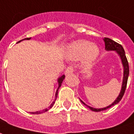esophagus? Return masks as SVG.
I'll list each match as a JSON object with an SVG mask.
<instances>
[{
    "mask_svg": "<svg viewBox=\"0 0 134 134\" xmlns=\"http://www.w3.org/2000/svg\"><path fill=\"white\" fill-rule=\"evenodd\" d=\"M73 72V67H68L67 70H65V75H70Z\"/></svg>",
    "mask_w": 134,
    "mask_h": 134,
    "instance_id": "obj_1",
    "label": "esophagus"
}]
</instances>
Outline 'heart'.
Returning a JSON list of instances; mask_svg holds the SVG:
<instances>
[{
	"mask_svg": "<svg viewBox=\"0 0 134 134\" xmlns=\"http://www.w3.org/2000/svg\"><path fill=\"white\" fill-rule=\"evenodd\" d=\"M99 48L90 41L78 39L71 42L66 48L67 57L70 60H77L82 57V64L89 66L98 58Z\"/></svg>",
	"mask_w": 134,
	"mask_h": 134,
	"instance_id": "heart-1",
	"label": "heart"
}]
</instances>
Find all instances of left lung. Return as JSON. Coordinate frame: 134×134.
Listing matches in <instances>:
<instances>
[{
  "instance_id": "1",
  "label": "left lung",
  "mask_w": 134,
  "mask_h": 134,
  "mask_svg": "<svg viewBox=\"0 0 134 134\" xmlns=\"http://www.w3.org/2000/svg\"><path fill=\"white\" fill-rule=\"evenodd\" d=\"M103 41H104V44H105V50L107 51H115L116 54L118 55V57L120 59V61H121V63H122V68H123V77H122L121 90H120V92L119 95L116 98V99L111 104H109V106L103 107V108H94V107H90L88 105H87L86 103L83 102V101L80 99V102L83 103L84 105H86L87 107H88L91 110H92L93 112H100V111H103V110L109 109V107H111L115 105V104H117L121 100V99L122 98L123 95H124V93H125L126 86H127V82H128V78H129V62H128V60L126 59V53H125V51H124V49H123L122 46L120 45L119 43L115 42L113 40L109 39V38H104L103 39Z\"/></svg>"
}]
</instances>
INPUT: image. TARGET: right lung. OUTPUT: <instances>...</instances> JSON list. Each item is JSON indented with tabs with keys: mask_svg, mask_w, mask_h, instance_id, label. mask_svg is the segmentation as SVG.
Masks as SVG:
<instances>
[{
	"mask_svg": "<svg viewBox=\"0 0 134 134\" xmlns=\"http://www.w3.org/2000/svg\"><path fill=\"white\" fill-rule=\"evenodd\" d=\"M31 39V38H25V39H23V40H21V41H19L18 43H20L21 41H25V40H30ZM64 77H65V75H62V76H60L59 78L57 79V83H58V88L57 89V91H56V93H55V98H54V100L53 102L51 103V105L48 107V108H46V109H43V110H40V111H36V112H31V114H36V115H38V114H41V113H45V112H46V111H48V109H50L52 107L54 106V103H55V102H56V100H57V96H58V91H59V88L61 87V86H62V82H63V80H64Z\"/></svg>",
	"mask_w": 134,
	"mask_h": 134,
	"instance_id": "obj_1",
	"label": "right lung"
}]
</instances>
